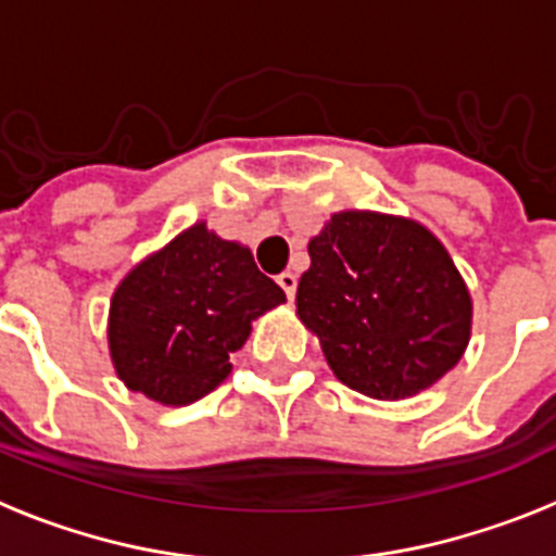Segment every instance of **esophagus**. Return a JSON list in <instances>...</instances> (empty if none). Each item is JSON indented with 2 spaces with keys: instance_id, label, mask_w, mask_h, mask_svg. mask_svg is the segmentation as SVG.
Here are the masks:
<instances>
[{
  "instance_id": "obj_1",
  "label": "esophagus",
  "mask_w": 556,
  "mask_h": 556,
  "mask_svg": "<svg viewBox=\"0 0 556 556\" xmlns=\"http://www.w3.org/2000/svg\"><path fill=\"white\" fill-rule=\"evenodd\" d=\"M278 287H281L283 292H287L289 301H292V298H294V289H298V275L281 273V275H278Z\"/></svg>"
}]
</instances>
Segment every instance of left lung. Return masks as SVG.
I'll return each instance as SVG.
<instances>
[{"mask_svg":"<svg viewBox=\"0 0 556 556\" xmlns=\"http://www.w3.org/2000/svg\"><path fill=\"white\" fill-rule=\"evenodd\" d=\"M298 314L333 376L378 401L443 378L470 337V294L424 225L370 211L333 214L308 242Z\"/></svg>","mask_w":556,"mask_h":556,"instance_id":"obj_1","label":"left lung"}]
</instances>
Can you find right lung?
<instances>
[{"mask_svg": "<svg viewBox=\"0 0 556 556\" xmlns=\"http://www.w3.org/2000/svg\"><path fill=\"white\" fill-rule=\"evenodd\" d=\"M287 301L253 253L194 225L132 269L113 292L108 342L132 392L180 406L230 372L250 323Z\"/></svg>", "mask_w": 556, "mask_h": 556, "instance_id": "add662e5", "label": "right lung"}]
</instances>
